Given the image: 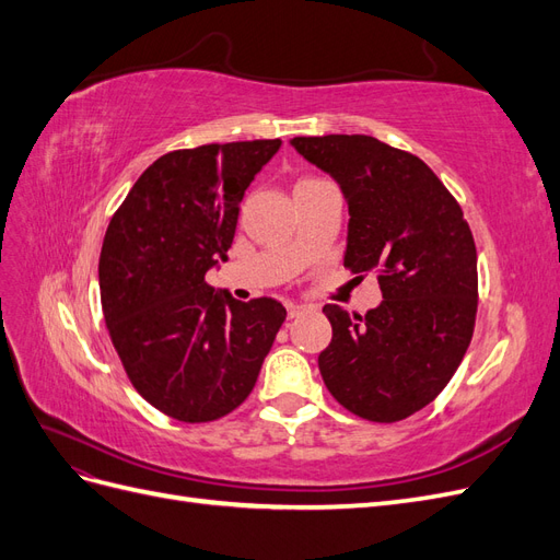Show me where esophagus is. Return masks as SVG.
<instances>
[{
  "mask_svg": "<svg viewBox=\"0 0 560 560\" xmlns=\"http://www.w3.org/2000/svg\"><path fill=\"white\" fill-rule=\"evenodd\" d=\"M303 311H306V306H299V303H287V315L290 317H299Z\"/></svg>",
  "mask_w": 560,
  "mask_h": 560,
  "instance_id": "esophagus-1",
  "label": "esophagus"
}]
</instances>
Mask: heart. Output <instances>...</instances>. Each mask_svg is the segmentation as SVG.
Instances as JSON below:
<instances>
[{
	"instance_id": "b5f03b06",
	"label": "heart",
	"mask_w": 560,
	"mask_h": 560,
	"mask_svg": "<svg viewBox=\"0 0 560 560\" xmlns=\"http://www.w3.org/2000/svg\"><path fill=\"white\" fill-rule=\"evenodd\" d=\"M306 179H313V177H306ZM301 182H303V179H301Z\"/></svg>"
}]
</instances>
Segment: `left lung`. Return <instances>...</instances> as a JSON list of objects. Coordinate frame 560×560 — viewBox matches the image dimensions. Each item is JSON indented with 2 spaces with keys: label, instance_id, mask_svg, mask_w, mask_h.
Wrapping results in <instances>:
<instances>
[{
  "label": "left lung",
  "instance_id": "obj_1",
  "mask_svg": "<svg viewBox=\"0 0 560 560\" xmlns=\"http://www.w3.org/2000/svg\"><path fill=\"white\" fill-rule=\"evenodd\" d=\"M348 198L343 266L376 273L383 301L366 315L327 303L331 343L319 371L334 399L371 422L425 409L469 348L479 306L477 247L444 182L418 156L369 135L294 138Z\"/></svg>",
  "mask_w": 560,
  "mask_h": 560
}]
</instances>
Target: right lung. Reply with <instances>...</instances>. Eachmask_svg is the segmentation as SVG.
Returning a JSON list of instances; mask_svg holds the SVG:
<instances>
[{
  "mask_svg": "<svg viewBox=\"0 0 560 560\" xmlns=\"http://www.w3.org/2000/svg\"><path fill=\"white\" fill-rule=\"evenodd\" d=\"M280 140L177 149L114 212L100 252L105 325L132 387L179 422H210L249 397L287 311L214 294L245 189Z\"/></svg>",
  "mask_w": 560,
  "mask_h": 560,
  "instance_id": "1",
  "label": "right lung"
}]
</instances>
